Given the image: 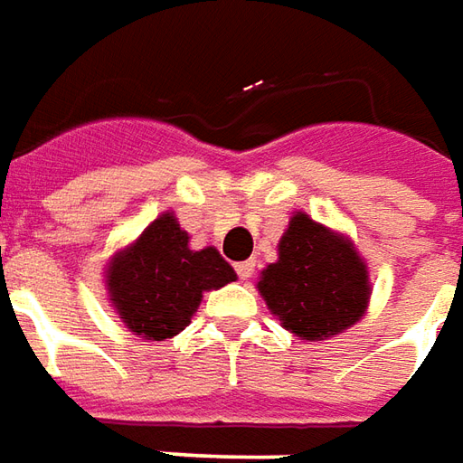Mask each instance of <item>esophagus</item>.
<instances>
[{
  "instance_id": "34e87169",
  "label": "esophagus",
  "mask_w": 463,
  "mask_h": 463,
  "mask_svg": "<svg viewBox=\"0 0 463 463\" xmlns=\"http://www.w3.org/2000/svg\"><path fill=\"white\" fill-rule=\"evenodd\" d=\"M235 271H238V279H241V281H248V279L253 276V271H256V260H243V263H238Z\"/></svg>"
}]
</instances>
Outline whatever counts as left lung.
Listing matches in <instances>:
<instances>
[{
  "label": "left lung",
  "instance_id": "8db88e82",
  "mask_svg": "<svg viewBox=\"0 0 463 463\" xmlns=\"http://www.w3.org/2000/svg\"><path fill=\"white\" fill-rule=\"evenodd\" d=\"M258 291L284 329L317 342L360 322L373 288L350 238L297 213L279 241V260L260 271Z\"/></svg>",
  "mask_w": 463,
  "mask_h": 463
}]
</instances>
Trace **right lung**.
Returning <instances> with one entry per match:
<instances>
[{
    "label": "right lung",
    "mask_w": 463,
    "mask_h": 463,
    "mask_svg": "<svg viewBox=\"0 0 463 463\" xmlns=\"http://www.w3.org/2000/svg\"><path fill=\"white\" fill-rule=\"evenodd\" d=\"M235 281L232 266L215 248L192 250L175 213H165L106 269L109 301L128 332L152 342L179 335L205 291Z\"/></svg>",
    "instance_id": "obj_1"
}]
</instances>
